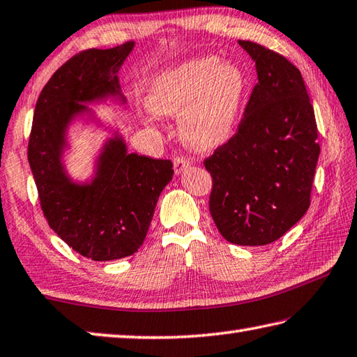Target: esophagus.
I'll use <instances>...</instances> for the list:
<instances>
[{"label":"esophagus","mask_w":357,"mask_h":357,"mask_svg":"<svg viewBox=\"0 0 357 357\" xmlns=\"http://www.w3.org/2000/svg\"><path fill=\"white\" fill-rule=\"evenodd\" d=\"M173 167H174V172H176V174H179V173H183L187 167H189V160L183 156H176L173 159Z\"/></svg>","instance_id":"1"}]
</instances>
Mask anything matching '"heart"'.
<instances>
[{
    "instance_id": "heart-1",
    "label": "heart",
    "mask_w": 357,
    "mask_h": 357,
    "mask_svg": "<svg viewBox=\"0 0 357 357\" xmlns=\"http://www.w3.org/2000/svg\"><path fill=\"white\" fill-rule=\"evenodd\" d=\"M245 90V75L236 63L203 57L159 76L148 106L158 115H183V139L195 150H211L234 132Z\"/></svg>"
}]
</instances>
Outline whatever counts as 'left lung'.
<instances>
[{"label":"left lung","instance_id":"1","mask_svg":"<svg viewBox=\"0 0 357 357\" xmlns=\"http://www.w3.org/2000/svg\"><path fill=\"white\" fill-rule=\"evenodd\" d=\"M256 62L257 84L232 137L204 159L209 211L226 241H278L306 213L319 160L317 123L303 76L262 45L238 40Z\"/></svg>","mask_w":357,"mask_h":357}]
</instances>
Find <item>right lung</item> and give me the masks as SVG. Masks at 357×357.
I'll list each match as a JSON object with an SVG mask.
<instances>
[{
    "label": "right lung",
    "mask_w": 357,
    "mask_h": 357,
    "mask_svg": "<svg viewBox=\"0 0 357 357\" xmlns=\"http://www.w3.org/2000/svg\"><path fill=\"white\" fill-rule=\"evenodd\" d=\"M134 48L86 50L50 77L38 95L28 144V160L50 228L81 256L114 261L144 243L160 192L173 178V164L128 153L121 135L109 139L96 160L95 178L73 183L62 164L67 128L82 102L116 96L126 102L119 70Z\"/></svg>",
    "instance_id": "obj_1"
}]
</instances>
